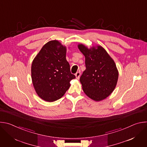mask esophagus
I'll return each mask as SVG.
<instances>
[{
  "label": "esophagus",
  "instance_id": "esophagus-1",
  "mask_svg": "<svg viewBox=\"0 0 147 147\" xmlns=\"http://www.w3.org/2000/svg\"><path fill=\"white\" fill-rule=\"evenodd\" d=\"M80 72L78 71V72H77L76 73V77L77 79H79L80 78Z\"/></svg>",
  "mask_w": 147,
  "mask_h": 147
}]
</instances>
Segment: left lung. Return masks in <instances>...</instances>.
I'll return each instance as SVG.
<instances>
[{"label": "left lung", "mask_w": 147, "mask_h": 147, "mask_svg": "<svg viewBox=\"0 0 147 147\" xmlns=\"http://www.w3.org/2000/svg\"><path fill=\"white\" fill-rule=\"evenodd\" d=\"M78 48L84 55L86 69L80 78L82 88L87 96L95 101H100L114 91L119 71L113 59L100 45L88 48L82 44Z\"/></svg>", "instance_id": "1"}]
</instances>
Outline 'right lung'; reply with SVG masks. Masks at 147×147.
<instances>
[{
	"mask_svg": "<svg viewBox=\"0 0 147 147\" xmlns=\"http://www.w3.org/2000/svg\"><path fill=\"white\" fill-rule=\"evenodd\" d=\"M67 48L57 40L45 44L34 59L31 78L37 95L47 102H53L65 95L76 78L70 73L66 60Z\"/></svg>",
	"mask_w": 147,
	"mask_h": 147,
	"instance_id": "1",
	"label": "right lung"
}]
</instances>
